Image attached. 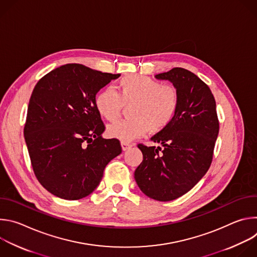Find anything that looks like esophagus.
Here are the masks:
<instances>
[{"label":"esophagus","instance_id":"1","mask_svg":"<svg viewBox=\"0 0 257 257\" xmlns=\"http://www.w3.org/2000/svg\"><path fill=\"white\" fill-rule=\"evenodd\" d=\"M121 146H122V150H123V151H127V150H129L130 148H132V144H130V143H128V142L122 141V142H121Z\"/></svg>","mask_w":257,"mask_h":257}]
</instances>
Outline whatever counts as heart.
<instances>
[{"mask_svg":"<svg viewBox=\"0 0 257 257\" xmlns=\"http://www.w3.org/2000/svg\"><path fill=\"white\" fill-rule=\"evenodd\" d=\"M117 92L102 88L94 98L99 116L115 122L121 115L124 104H130L127 120L107 127V134L124 142L145 135L149 131L160 133L174 121L180 107V93L172 84L145 75L130 74L117 83Z\"/></svg>","mask_w":257,"mask_h":257,"instance_id":"b5f03b06","label":"heart"}]
</instances>
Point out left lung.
<instances>
[{
	"label": "left lung",
	"instance_id": "obj_1",
	"mask_svg": "<svg viewBox=\"0 0 257 257\" xmlns=\"http://www.w3.org/2000/svg\"><path fill=\"white\" fill-rule=\"evenodd\" d=\"M156 77L173 82L180 107L171 125L152 137L159 146L138 144L143 161L134 178L145 195L170 201L191 190L209 169L219 123L213 94L194 73L176 67Z\"/></svg>",
	"mask_w": 257,
	"mask_h": 257
}]
</instances>
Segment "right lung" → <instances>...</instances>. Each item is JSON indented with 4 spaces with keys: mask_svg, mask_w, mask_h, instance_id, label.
I'll use <instances>...</instances> for the list:
<instances>
[{
    "mask_svg": "<svg viewBox=\"0 0 257 257\" xmlns=\"http://www.w3.org/2000/svg\"><path fill=\"white\" fill-rule=\"evenodd\" d=\"M120 74L66 64L42 77L31 93L24 137L35 177L52 194L81 199L98 186L105 166L122 153L103 139L97 91Z\"/></svg>",
    "mask_w": 257,
    "mask_h": 257,
    "instance_id": "add662e5",
    "label": "right lung"
}]
</instances>
